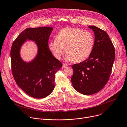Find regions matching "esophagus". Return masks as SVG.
<instances>
[{
  "instance_id": "1",
  "label": "esophagus",
  "mask_w": 127,
  "mask_h": 127,
  "mask_svg": "<svg viewBox=\"0 0 127 127\" xmlns=\"http://www.w3.org/2000/svg\"><path fill=\"white\" fill-rule=\"evenodd\" d=\"M68 66V64H66V63H63V65H62V68H66V67Z\"/></svg>"
}]
</instances>
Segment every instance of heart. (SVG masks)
Returning a JSON list of instances; mask_svg holds the SVG:
<instances>
[{"instance_id": "obj_1", "label": "heart", "mask_w": 127, "mask_h": 127, "mask_svg": "<svg viewBox=\"0 0 127 127\" xmlns=\"http://www.w3.org/2000/svg\"><path fill=\"white\" fill-rule=\"evenodd\" d=\"M94 37L91 32L75 27L61 30L56 38L50 41L49 47L54 57L60 59L65 51L67 61L80 62L87 59L93 51Z\"/></svg>"}]
</instances>
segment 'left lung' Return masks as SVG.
Wrapping results in <instances>:
<instances>
[{
	"mask_svg": "<svg viewBox=\"0 0 127 127\" xmlns=\"http://www.w3.org/2000/svg\"><path fill=\"white\" fill-rule=\"evenodd\" d=\"M88 27L95 34L93 51L87 60L72 66L73 87L85 95L95 94L106 85L115 58L114 46L107 33L94 26Z\"/></svg>",
	"mask_w": 127,
	"mask_h": 127,
	"instance_id": "1",
	"label": "left lung"
}]
</instances>
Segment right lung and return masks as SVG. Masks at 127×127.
<instances>
[{
	"instance_id": "obj_1",
	"label": "right lung",
	"mask_w": 127,
	"mask_h": 127,
	"mask_svg": "<svg viewBox=\"0 0 127 127\" xmlns=\"http://www.w3.org/2000/svg\"><path fill=\"white\" fill-rule=\"evenodd\" d=\"M53 28H28L22 31L13 42L10 50L11 71L18 86L30 96L43 98L55 88V76L62 66L49 49L48 41ZM27 40L35 41L38 48L37 56L29 63L20 56L21 45Z\"/></svg>"
}]
</instances>
